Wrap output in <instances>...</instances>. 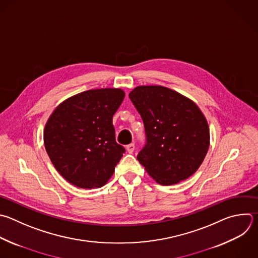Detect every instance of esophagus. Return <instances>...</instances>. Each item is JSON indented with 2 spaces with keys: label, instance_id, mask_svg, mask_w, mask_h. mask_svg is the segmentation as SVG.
<instances>
[{
  "label": "esophagus",
  "instance_id": "esophagus-1",
  "mask_svg": "<svg viewBox=\"0 0 258 258\" xmlns=\"http://www.w3.org/2000/svg\"><path fill=\"white\" fill-rule=\"evenodd\" d=\"M126 151L132 154L134 151H135V144H130L126 146Z\"/></svg>",
  "mask_w": 258,
  "mask_h": 258
}]
</instances>
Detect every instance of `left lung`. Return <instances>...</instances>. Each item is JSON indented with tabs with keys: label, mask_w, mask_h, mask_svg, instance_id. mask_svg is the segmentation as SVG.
<instances>
[{
	"label": "left lung",
	"mask_w": 258,
	"mask_h": 258,
	"mask_svg": "<svg viewBox=\"0 0 258 258\" xmlns=\"http://www.w3.org/2000/svg\"><path fill=\"white\" fill-rule=\"evenodd\" d=\"M130 99L142 116L147 142L139 162L159 184L190 177L210 147V128L199 106L163 86H138Z\"/></svg>",
	"instance_id": "1"
}]
</instances>
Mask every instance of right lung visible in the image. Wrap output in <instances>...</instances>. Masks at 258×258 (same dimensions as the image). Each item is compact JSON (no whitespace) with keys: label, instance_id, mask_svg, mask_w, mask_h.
Listing matches in <instances>:
<instances>
[{"label":"right lung","instance_id":"right-lung-1","mask_svg":"<svg viewBox=\"0 0 258 258\" xmlns=\"http://www.w3.org/2000/svg\"><path fill=\"white\" fill-rule=\"evenodd\" d=\"M125 93L119 88L84 91L62 101L46 121L43 141L57 172L80 188H98L125 152L115 141L112 116Z\"/></svg>","mask_w":258,"mask_h":258}]
</instances>
